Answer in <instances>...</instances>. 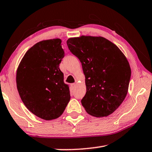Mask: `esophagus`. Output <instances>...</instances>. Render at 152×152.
Masks as SVG:
<instances>
[{"instance_id": "1", "label": "esophagus", "mask_w": 152, "mask_h": 152, "mask_svg": "<svg viewBox=\"0 0 152 152\" xmlns=\"http://www.w3.org/2000/svg\"><path fill=\"white\" fill-rule=\"evenodd\" d=\"M71 88H72V89H74L76 88V84H75V83H72V84H71Z\"/></svg>"}]
</instances>
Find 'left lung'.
<instances>
[{
  "label": "left lung",
  "mask_w": 152,
  "mask_h": 152,
  "mask_svg": "<svg viewBox=\"0 0 152 152\" xmlns=\"http://www.w3.org/2000/svg\"><path fill=\"white\" fill-rule=\"evenodd\" d=\"M67 45L82 63L86 92L81 100L89 115L107 117L124 101L131 78L127 58L119 48L102 37L70 38Z\"/></svg>",
  "instance_id": "8db88e82"
}]
</instances>
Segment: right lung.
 <instances>
[{
  "label": "right lung",
  "mask_w": 152,
  "mask_h": 152,
  "mask_svg": "<svg viewBox=\"0 0 152 152\" xmlns=\"http://www.w3.org/2000/svg\"><path fill=\"white\" fill-rule=\"evenodd\" d=\"M61 40L42 41L28 50L17 71V87L28 109L45 120L62 115L70 100L60 64L64 57Z\"/></svg>",
  "instance_id": "add662e5"
}]
</instances>
